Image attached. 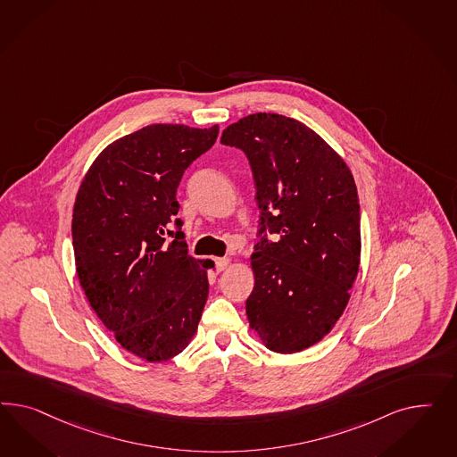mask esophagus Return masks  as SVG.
Returning <instances> with one entry per match:
<instances>
[{
	"label": "esophagus",
	"instance_id": "esophagus-1",
	"mask_svg": "<svg viewBox=\"0 0 457 457\" xmlns=\"http://www.w3.org/2000/svg\"><path fill=\"white\" fill-rule=\"evenodd\" d=\"M229 264H231V260H229V258H216V268H218L220 271L226 270Z\"/></svg>",
	"mask_w": 457,
	"mask_h": 457
}]
</instances>
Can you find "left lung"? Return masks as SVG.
Listing matches in <instances>:
<instances>
[{
    "label": "left lung",
    "mask_w": 457,
    "mask_h": 457,
    "mask_svg": "<svg viewBox=\"0 0 457 457\" xmlns=\"http://www.w3.org/2000/svg\"><path fill=\"white\" fill-rule=\"evenodd\" d=\"M221 142L248 155L260 235H274L251 254L249 327L273 352H302L330 333L357 279L355 180L315 130L285 115L251 113L226 127Z\"/></svg>",
    "instance_id": "left-lung-1"
}]
</instances>
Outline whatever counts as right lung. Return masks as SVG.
I'll use <instances>...</instances> for the list:
<instances>
[{
    "instance_id": "obj_1",
    "label": "right lung",
    "mask_w": 457,
    "mask_h": 457,
    "mask_svg": "<svg viewBox=\"0 0 457 457\" xmlns=\"http://www.w3.org/2000/svg\"><path fill=\"white\" fill-rule=\"evenodd\" d=\"M218 134V125H147L98 154L79 187L77 277L100 321L138 359H172L197 330L214 263L187 254L176 191Z\"/></svg>"
}]
</instances>
